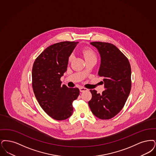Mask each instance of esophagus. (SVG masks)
<instances>
[{"label":"esophagus","mask_w":156,"mask_h":156,"mask_svg":"<svg viewBox=\"0 0 156 156\" xmlns=\"http://www.w3.org/2000/svg\"><path fill=\"white\" fill-rule=\"evenodd\" d=\"M80 90L81 92H85V91H87L88 89L85 88V87H80Z\"/></svg>","instance_id":"obj_1"}]
</instances>
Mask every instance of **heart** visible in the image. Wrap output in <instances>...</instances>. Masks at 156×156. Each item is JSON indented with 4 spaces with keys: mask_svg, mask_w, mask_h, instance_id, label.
I'll list each match as a JSON object with an SVG mask.
<instances>
[{
    "mask_svg": "<svg viewBox=\"0 0 156 156\" xmlns=\"http://www.w3.org/2000/svg\"><path fill=\"white\" fill-rule=\"evenodd\" d=\"M82 53L83 55L84 56L86 61L89 60H92V59L97 60V56H96V53L90 48L83 49L82 51ZM73 58V55H71V56L69 57V62H71Z\"/></svg>",
    "mask_w": 156,
    "mask_h": 156,
    "instance_id": "1",
    "label": "heart"
}]
</instances>
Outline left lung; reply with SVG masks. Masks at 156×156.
Wrapping results in <instances>:
<instances>
[{
  "instance_id": "left-lung-1",
  "label": "left lung",
  "mask_w": 156,
  "mask_h": 156,
  "mask_svg": "<svg viewBox=\"0 0 156 156\" xmlns=\"http://www.w3.org/2000/svg\"><path fill=\"white\" fill-rule=\"evenodd\" d=\"M90 44L98 49L101 56L98 74L103 78L105 90L101 94L90 90L92 99L88 105L96 117L109 119L122 109L130 93L131 65L127 57L114 44L101 42Z\"/></svg>"
}]
</instances>
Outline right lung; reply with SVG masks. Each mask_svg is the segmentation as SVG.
Returning <instances> with one entry per match:
<instances>
[{
    "label": "right lung",
    "mask_w": 156,
    "mask_h": 156,
    "mask_svg": "<svg viewBox=\"0 0 156 156\" xmlns=\"http://www.w3.org/2000/svg\"><path fill=\"white\" fill-rule=\"evenodd\" d=\"M77 44L65 41L51 45L37 56L32 67V85L36 99L44 112L58 121L72 115L73 102L80 94L78 88L62 86L60 81Z\"/></svg>",
    "instance_id": "add662e5"
}]
</instances>
